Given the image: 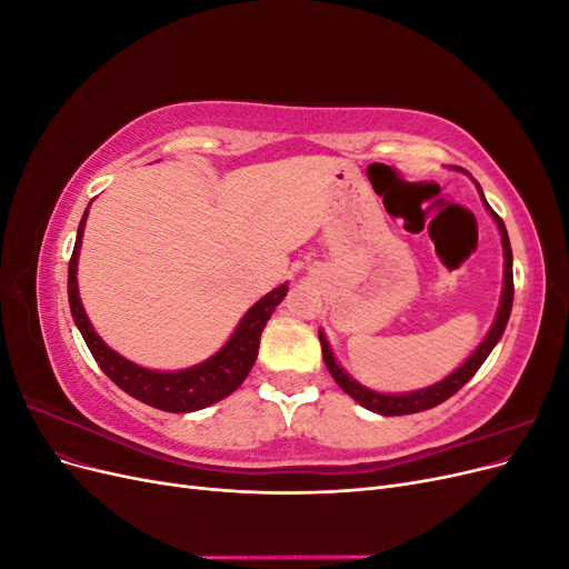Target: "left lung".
<instances>
[{
  "label": "left lung",
  "instance_id": "1",
  "mask_svg": "<svg viewBox=\"0 0 569 569\" xmlns=\"http://www.w3.org/2000/svg\"><path fill=\"white\" fill-rule=\"evenodd\" d=\"M479 194H481V187H479ZM481 201H485L489 213L496 220L498 230H501L503 258H506V266H503V291H501V306H498V313H496V320L491 325L489 335L485 337V341L479 343L477 351L468 360H465V363L456 372H451L449 377H446V380H441V382H437L432 387L418 389V391H408V393H377L372 389H366L363 385H358L356 380H351L347 372L341 370V366L337 363L332 351H330V343H327L322 332H318L320 347H322V360H325L327 370H330V375L335 377V382L341 387V391H347L351 399H356L363 408H368L372 412H380V416H410V412L429 410V408L443 403L446 399H451V396L462 385H468L472 380V375L481 368V363H485L487 356L491 353V349L498 343V339L503 337V330H506L508 318H510V308H512V295H515V287H512V251H510V239H508L503 220L493 213V209L487 203L485 194H481Z\"/></svg>",
  "mask_w": 569,
  "mask_h": 569
}]
</instances>
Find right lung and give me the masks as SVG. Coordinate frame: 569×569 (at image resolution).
Listing matches in <instances>:
<instances>
[{"label": "right lung", "instance_id": "obj_1", "mask_svg": "<svg viewBox=\"0 0 569 569\" xmlns=\"http://www.w3.org/2000/svg\"><path fill=\"white\" fill-rule=\"evenodd\" d=\"M84 218H88V211H84L78 226L76 249L71 256V263H68V303H71L73 320L78 325L84 343H88L90 353L94 356L97 366L104 370V375L111 382H116L126 393H130L132 399L166 412L201 410L230 396L247 380L249 370L253 368L256 356H258V343H261V332L266 322L270 320L274 306L284 299L287 284L274 287L270 295H266L261 301H256L242 318V322L237 325V330L228 339L226 347L209 360L178 372L147 370L130 363L128 358L118 356L113 349H109L94 332L88 316H84V308L78 295V278H76Z\"/></svg>", "mask_w": 569, "mask_h": 569}]
</instances>
